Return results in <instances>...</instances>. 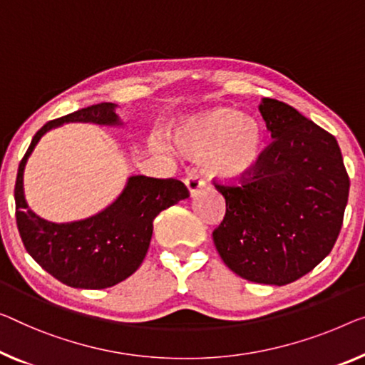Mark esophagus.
<instances>
[{"label":"esophagus","instance_id":"esophagus-1","mask_svg":"<svg viewBox=\"0 0 365 365\" xmlns=\"http://www.w3.org/2000/svg\"><path fill=\"white\" fill-rule=\"evenodd\" d=\"M185 183H187V187L190 190V193H192V197H193V195H197L200 190L205 187V182L201 180L198 175H190L187 180H185Z\"/></svg>","mask_w":365,"mask_h":365}]
</instances>
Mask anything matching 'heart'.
I'll list each match as a JSON object with an SVG mask.
<instances>
[{"label":"heart","mask_w":365,"mask_h":365,"mask_svg":"<svg viewBox=\"0 0 365 365\" xmlns=\"http://www.w3.org/2000/svg\"><path fill=\"white\" fill-rule=\"evenodd\" d=\"M173 140L183 155L201 159L208 175L226 180L251 172L264 149L259 124L230 108L185 119L173 133Z\"/></svg>","instance_id":"heart-1"}]
</instances>
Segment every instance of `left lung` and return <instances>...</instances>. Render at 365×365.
<instances>
[{
	"mask_svg": "<svg viewBox=\"0 0 365 365\" xmlns=\"http://www.w3.org/2000/svg\"><path fill=\"white\" fill-rule=\"evenodd\" d=\"M259 111L274 140L239 185L215 182L226 215L213 241L235 274L280 287L331 252L349 197V175L328 130L272 98H264Z\"/></svg>",
	"mask_w": 365,
	"mask_h": 365,
	"instance_id": "1",
	"label": "left lung"
}]
</instances>
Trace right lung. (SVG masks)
Here are the masks:
<instances>
[{
	"instance_id": "right-lung-1",
	"label": "right lung",
	"mask_w": 365,
	"mask_h": 365,
	"mask_svg": "<svg viewBox=\"0 0 365 365\" xmlns=\"http://www.w3.org/2000/svg\"><path fill=\"white\" fill-rule=\"evenodd\" d=\"M114 110L113 103H98L43 124L32 138L16 177V222L26 251L43 270L73 288L100 290L133 275L148 254L155 216L190 197L177 178L134 175L108 208L86 220L57 225L32 213L24 198L23 177L42 135L63 123L116 126L121 121Z\"/></svg>"
}]
</instances>
